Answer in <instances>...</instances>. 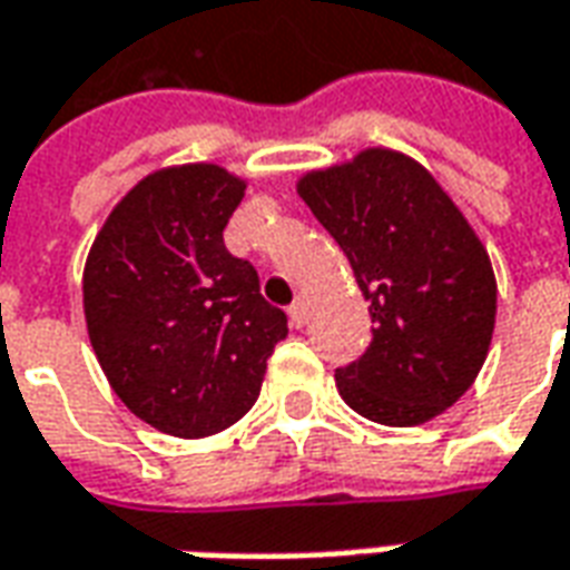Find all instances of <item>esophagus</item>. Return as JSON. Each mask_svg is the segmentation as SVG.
<instances>
[{
    "instance_id": "1",
    "label": "esophagus",
    "mask_w": 570,
    "mask_h": 570,
    "mask_svg": "<svg viewBox=\"0 0 570 570\" xmlns=\"http://www.w3.org/2000/svg\"><path fill=\"white\" fill-rule=\"evenodd\" d=\"M289 321H293V326H296V330H302V326L308 323V305H305L302 298H296V302L289 305Z\"/></svg>"
}]
</instances>
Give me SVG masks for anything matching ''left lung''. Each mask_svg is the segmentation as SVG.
Instances as JSON below:
<instances>
[{"instance_id":"1","label":"left lung","mask_w":570,"mask_h":570,"mask_svg":"<svg viewBox=\"0 0 570 570\" xmlns=\"http://www.w3.org/2000/svg\"><path fill=\"white\" fill-rule=\"evenodd\" d=\"M296 188L345 249L375 323L366 354L335 370L342 400L387 428L436 419L489 357L498 284L482 240L403 151H360Z\"/></svg>"}]
</instances>
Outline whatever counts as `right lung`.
Here are the masks:
<instances>
[{"label": "right lung", "instance_id": "add662e5", "mask_svg": "<svg viewBox=\"0 0 570 570\" xmlns=\"http://www.w3.org/2000/svg\"><path fill=\"white\" fill-rule=\"evenodd\" d=\"M244 188L219 164L155 170L118 200L85 262V321L112 391L183 440L244 419L286 338L256 268L225 249Z\"/></svg>", "mask_w": 570, "mask_h": 570}]
</instances>
